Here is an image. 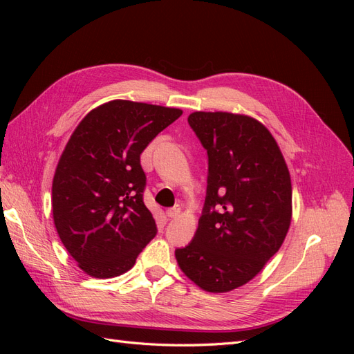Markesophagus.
Masks as SVG:
<instances>
[{
    "label": "esophagus",
    "mask_w": 354,
    "mask_h": 354,
    "mask_svg": "<svg viewBox=\"0 0 354 354\" xmlns=\"http://www.w3.org/2000/svg\"><path fill=\"white\" fill-rule=\"evenodd\" d=\"M180 211H181L180 205H176V207H173V208L167 209V216H168L169 218H176V217L180 216Z\"/></svg>",
    "instance_id": "esophagus-1"
}]
</instances>
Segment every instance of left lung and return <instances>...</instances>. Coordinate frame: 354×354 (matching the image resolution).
<instances>
[{
  "mask_svg": "<svg viewBox=\"0 0 354 354\" xmlns=\"http://www.w3.org/2000/svg\"><path fill=\"white\" fill-rule=\"evenodd\" d=\"M208 155L207 196L180 269L208 292H227L260 273L279 251L292 216V186L279 146L251 116L187 118Z\"/></svg>",
  "mask_w": 354,
  "mask_h": 354,
  "instance_id": "obj_1",
  "label": "left lung"
}]
</instances>
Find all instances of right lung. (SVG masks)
<instances>
[{"instance_id":"add662e5","label":"right lung","mask_w":354,"mask_h":354,"mask_svg":"<svg viewBox=\"0 0 354 354\" xmlns=\"http://www.w3.org/2000/svg\"><path fill=\"white\" fill-rule=\"evenodd\" d=\"M180 109L112 100L75 128L53 178V218L85 273L108 279L130 270L158 232L143 202L140 155Z\"/></svg>"}]
</instances>
